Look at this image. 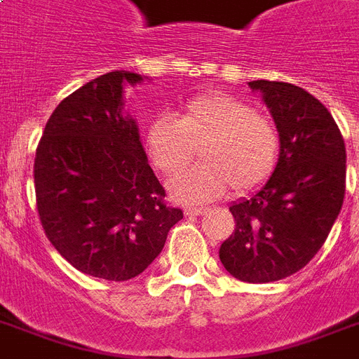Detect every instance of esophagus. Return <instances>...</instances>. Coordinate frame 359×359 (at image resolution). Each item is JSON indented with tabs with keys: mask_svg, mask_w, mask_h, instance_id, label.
I'll return each instance as SVG.
<instances>
[{
	"mask_svg": "<svg viewBox=\"0 0 359 359\" xmlns=\"http://www.w3.org/2000/svg\"><path fill=\"white\" fill-rule=\"evenodd\" d=\"M205 210H207V208H186L184 214L188 218H197V216H201Z\"/></svg>",
	"mask_w": 359,
	"mask_h": 359,
	"instance_id": "esophagus-1",
	"label": "esophagus"
}]
</instances>
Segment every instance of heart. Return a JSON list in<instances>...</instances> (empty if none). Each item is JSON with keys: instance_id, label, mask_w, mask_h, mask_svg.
Masks as SVG:
<instances>
[{"instance_id": "obj_1", "label": "heart", "mask_w": 359, "mask_h": 359, "mask_svg": "<svg viewBox=\"0 0 359 359\" xmlns=\"http://www.w3.org/2000/svg\"><path fill=\"white\" fill-rule=\"evenodd\" d=\"M143 147L160 173L182 169L199 149L201 162L177 175L169 190L179 201L205 203L255 191L272 179L281 154L278 124L233 95H201L182 106L179 119L160 115L147 126Z\"/></svg>"}]
</instances>
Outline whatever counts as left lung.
<instances>
[{
    "label": "left lung",
    "instance_id": "1",
    "mask_svg": "<svg viewBox=\"0 0 359 359\" xmlns=\"http://www.w3.org/2000/svg\"><path fill=\"white\" fill-rule=\"evenodd\" d=\"M278 124L281 154L272 179L229 207L235 233L219 261L245 283H270L306 266L328 238L345 199L346 151L323 102L292 83L257 80Z\"/></svg>",
    "mask_w": 359,
    "mask_h": 359
}]
</instances>
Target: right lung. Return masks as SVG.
I'll use <instances>...</instances> for the list:
<instances>
[{"instance_id":"add662e5","label":"right lung","mask_w":359,"mask_h":359,"mask_svg":"<svg viewBox=\"0 0 359 359\" xmlns=\"http://www.w3.org/2000/svg\"><path fill=\"white\" fill-rule=\"evenodd\" d=\"M143 76L114 70L61 100L36 147L35 194L42 229L80 272L109 281L140 276L182 219L147 162L124 87Z\"/></svg>"}]
</instances>
